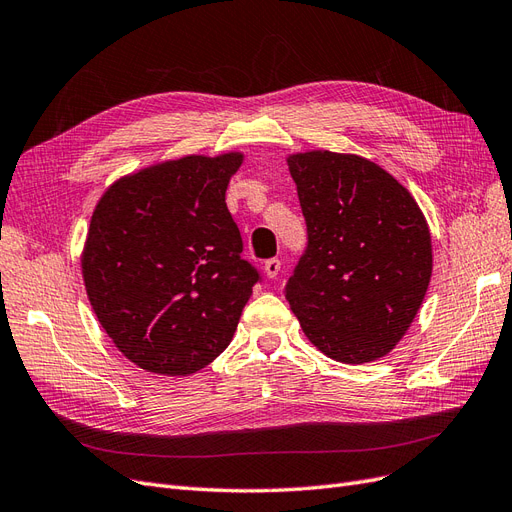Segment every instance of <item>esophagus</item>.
Returning a JSON list of instances; mask_svg holds the SVG:
<instances>
[{"label":"esophagus","mask_w":512,"mask_h":512,"mask_svg":"<svg viewBox=\"0 0 512 512\" xmlns=\"http://www.w3.org/2000/svg\"><path fill=\"white\" fill-rule=\"evenodd\" d=\"M263 272H266L268 278H276L280 274V259H268L263 263Z\"/></svg>","instance_id":"1"}]
</instances>
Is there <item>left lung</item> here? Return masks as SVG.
Masks as SVG:
<instances>
[{
  "label": "left lung",
  "instance_id": "1",
  "mask_svg": "<svg viewBox=\"0 0 512 512\" xmlns=\"http://www.w3.org/2000/svg\"><path fill=\"white\" fill-rule=\"evenodd\" d=\"M308 249L285 287L306 338L329 359L368 364L395 349L430 287L432 234L415 197L353 153L287 157Z\"/></svg>",
  "mask_w": 512,
  "mask_h": 512
}]
</instances>
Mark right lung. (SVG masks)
I'll list each match as a JSON object with an SVG mask.
<instances>
[{"label": "right lung", "instance_id": "right-lung-1", "mask_svg": "<svg viewBox=\"0 0 512 512\" xmlns=\"http://www.w3.org/2000/svg\"><path fill=\"white\" fill-rule=\"evenodd\" d=\"M244 153L185 155L114 180L80 268L97 321L138 368L189 376L232 342L259 280L225 204Z\"/></svg>", "mask_w": 512, "mask_h": 512}]
</instances>
